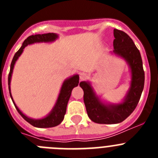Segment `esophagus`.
<instances>
[{
  "label": "esophagus",
  "instance_id": "obj_1",
  "mask_svg": "<svg viewBox=\"0 0 158 158\" xmlns=\"http://www.w3.org/2000/svg\"><path fill=\"white\" fill-rule=\"evenodd\" d=\"M88 78V74L85 73H80V81H85Z\"/></svg>",
  "mask_w": 158,
  "mask_h": 158
}]
</instances>
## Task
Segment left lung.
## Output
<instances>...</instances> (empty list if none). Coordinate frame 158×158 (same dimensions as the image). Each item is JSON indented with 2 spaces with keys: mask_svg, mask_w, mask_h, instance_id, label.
Returning a JSON list of instances; mask_svg holds the SVG:
<instances>
[{
  "mask_svg": "<svg viewBox=\"0 0 158 158\" xmlns=\"http://www.w3.org/2000/svg\"><path fill=\"white\" fill-rule=\"evenodd\" d=\"M113 54L123 58L131 69V85L123 100L118 104H108L96 94L89 81H81L84 102L88 116L100 124H115L125 120L133 112L140 100L145 83V73L139 49L127 33L114 29Z\"/></svg>",
  "mask_w": 158,
  "mask_h": 158,
  "instance_id": "obj_1",
  "label": "left lung"
}]
</instances>
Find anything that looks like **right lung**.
<instances>
[{"label":"right lung","mask_w":158,"mask_h":158,"mask_svg":"<svg viewBox=\"0 0 158 158\" xmlns=\"http://www.w3.org/2000/svg\"><path fill=\"white\" fill-rule=\"evenodd\" d=\"M58 38V35L56 33H47V34H42V35H31L27 37L26 40L23 41V44H22L21 47L19 49V51L15 54L13 58H12V63H11L10 66V72L8 74V89H9V93H10L11 99H12V102H13L14 105L16 107V110L19 113V115H21L25 120L28 122L31 125L35 127L39 128H48V127H56L59 125L62 120L64 119V116L66 112V107L68 101L69 100V97L71 96V93H72L73 89L74 87H77L79 84V75L76 74L73 76L67 78L62 83V88L60 90L59 95L58 96L57 101L54 104V107L51 111V112L49 113L48 115L44 118H39V119H35V118H31L27 117V115H25L18 108L16 104L14 102L13 98H12V94H11V89H10V83H11V78H12V71H13L14 65L16 64V62L19 58V57L23 53V49L25 47H27V45L30 44H33L35 43H51V42H54Z\"/></svg>","instance_id":"1"}]
</instances>
